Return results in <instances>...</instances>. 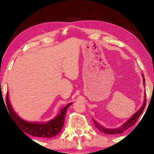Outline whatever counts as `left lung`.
<instances>
[{
	"instance_id": "obj_1",
	"label": "left lung",
	"mask_w": 154,
	"mask_h": 154,
	"mask_svg": "<svg viewBox=\"0 0 154 154\" xmlns=\"http://www.w3.org/2000/svg\"><path fill=\"white\" fill-rule=\"evenodd\" d=\"M143 76V84L145 85V79L143 77V75H142ZM146 95L145 93L144 95V102H143V105L140 106V108L139 109V111H137L136 113H135L133 116H132L131 118H130L128 119L127 122H124V123L121 126H119L118 128H106L103 127L102 126H100V124H98L97 122H96L94 119H92L94 124L95 126L97 128L100 130L101 132L103 133H105L106 134H122L123 133L124 131H126V130H128L131 126H133V125L136 123L137 121L138 120V119L140 117V115L142 114L143 110L145 107L146 105Z\"/></svg>"
}]
</instances>
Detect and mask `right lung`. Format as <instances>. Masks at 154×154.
I'll use <instances>...</instances> for the list:
<instances>
[{
  "label": "right lung",
  "mask_w": 154,
  "mask_h": 154,
  "mask_svg": "<svg viewBox=\"0 0 154 154\" xmlns=\"http://www.w3.org/2000/svg\"><path fill=\"white\" fill-rule=\"evenodd\" d=\"M6 103L7 109L11 115L13 121L15 122L16 125L25 133L32 135L33 137H43L46 139L56 136L61 132L64 124V118L66 116L67 109L71 105L72 103L68 104L64 108L60 109V113L51 120L45 123H38V122H30L25 121L19 117L12 108L11 103L9 101V94L7 93Z\"/></svg>",
  "instance_id": "right-lung-1"
}]
</instances>
